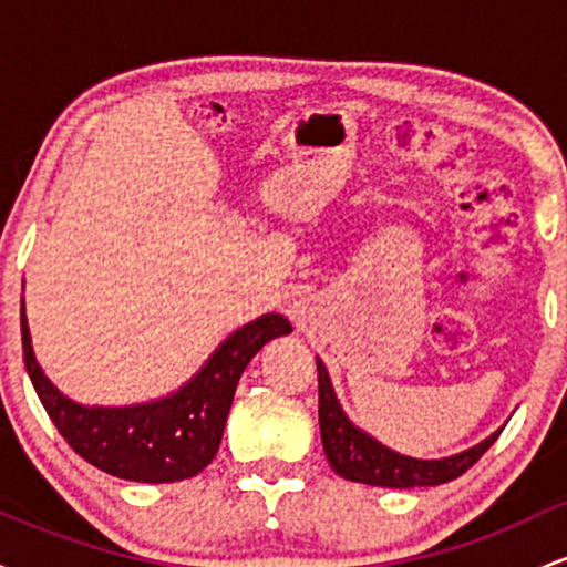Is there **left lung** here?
<instances>
[{
    "mask_svg": "<svg viewBox=\"0 0 567 567\" xmlns=\"http://www.w3.org/2000/svg\"><path fill=\"white\" fill-rule=\"evenodd\" d=\"M317 379H320V432L324 455H328V464L333 466L336 474L351 480V483L379 487H426L451 483V480L461 477L470 466L477 464L480 455L501 434L498 429L480 445L464 453L447 455V458H410V455H400L392 447L381 445L379 440H373L362 429L351 424L347 413L338 405L333 383H330L322 360H317Z\"/></svg>",
    "mask_w": 567,
    "mask_h": 567,
    "instance_id": "left-lung-1",
    "label": "left lung"
}]
</instances>
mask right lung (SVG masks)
Here are the masks:
<instances>
[{"label": "right lung", "instance_id": "1", "mask_svg": "<svg viewBox=\"0 0 567 567\" xmlns=\"http://www.w3.org/2000/svg\"><path fill=\"white\" fill-rule=\"evenodd\" d=\"M292 333L282 315H264L234 330L186 386L127 408H87L63 396L39 368L21 301L23 362L39 400L63 440L87 464L133 483H178L216 458L247 362L271 338Z\"/></svg>", "mask_w": 567, "mask_h": 567}]
</instances>
